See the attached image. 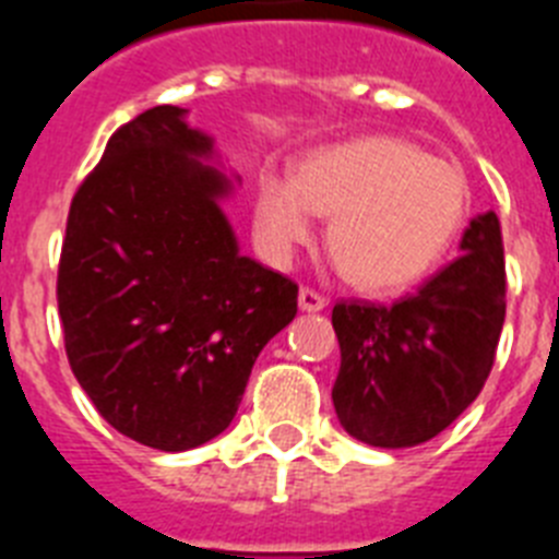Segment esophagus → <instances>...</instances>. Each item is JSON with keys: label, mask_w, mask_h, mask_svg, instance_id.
<instances>
[{"label": "esophagus", "mask_w": 559, "mask_h": 559, "mask_svg": "<svg viewBox=\"0 0 559 559\" xmlns=\"http://www.w3.org/2000/svg\"><path fill=\"white\" fill-rule=\"evenodd\" d=\"M298 304L304 312H320V309H326V298L320 293H314V289H309V286H300Z\"/></svg>", "instance_id": "esophagus-1"}]
</instances>
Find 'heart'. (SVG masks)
Returning a JSON list of instances; mask_svg holds the SVG:
<instances>
[{"label": "heart", "instance_id": "b5f03b06", "mask_svg": "<svg viewBox=\"0 0 559 559\" xmlns=\"http://www.w3.org/2000/svg\"><path fill=\"white\" fill-rule=\"evenodd\" d=\"M320 216L329 250L352 284L388 293L430 273L469 216V182L459 165L427 157L388 134L320 148L293 179L266 177L255 202V233L275 264L307 245Z\"/></svg>", "mask_w": 559, "mask_h": 559}]
</instances>
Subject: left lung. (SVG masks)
Instances as JSON below:
<instances>
[{
	"label": "left lung",
	"mask_w": 559,
	"mask_h": 559,
	"mask_svg": "<svg viewBox=\"0 0 559 559\" xmlns=\"http://www.w3.org/2000/svg\"><path fill=\"white\" fill-rule=\"evenodd\" d=\"M507 318L501 222H469L461 255L391 307L340 300L332 326L340 425L371 448H416L481 394Z\"/></svg>",
	"instance_id": "obj_1"
}]
</instances>
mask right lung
Wrapping results in <instances>:
<instances>
[{
    "mask_svg": "<svg viewBox=\"0 0 559 559\" xmlns=\"http://www.w3.org/2000/svg\"><path fill=\"white\" fill-rule=\"evenodd\" d=\"M211 157L179 106L120 126L72 197L58 264L75 380L118 433L165 453L230 425L255 357L298 314V284L239 252Z\"/></svg>",
    "mask_w": 559,
    "mask_h": 559,
    "instance_id": "right-lung-1",
    "label": "right lung"
}]
</instances>
